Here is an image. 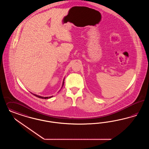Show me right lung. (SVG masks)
<instances>
[{
    "mask_svg": "<svg viewBox=\"0 0 149 149\" xmlns=\"http://www.w3.org/2000/svg\"><path fill=\"white\" fill-rule=\"evenodd\" d=\"M64 80H63V85H62V87H61V88H63V85H64ZM31 94H32V93H31ZM33 94L34 95L36 96V97H39V98H41V99H48L51 98V97H53V96H50V97H43V96L38 95H36V94Z\"/></svg>",
    "mask_w": 149,
    "mask_h": 149,
    "instance_id": "add662e5",
    "label": "right lung"
}]
</instances>
